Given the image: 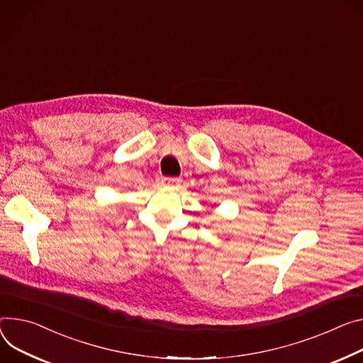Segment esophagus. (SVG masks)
I'll use <instances>...</instances> for the list:
<instances>
[{"mask_svg":"<svg viewBox=\"0 0 363 363\" xmlns=\"http://www.w3.org/2000/svg\"><path fill=\"white\" fill-rule=\"evenodd\" d=\"M162 184L164 186H169V188H178L181 185V179L179 178H163L162 179Z\"/></svg>","mask_w":363,"mask_h":363,"instance_id":"esophagus-1","label":"esophagus"}]
</instances>
